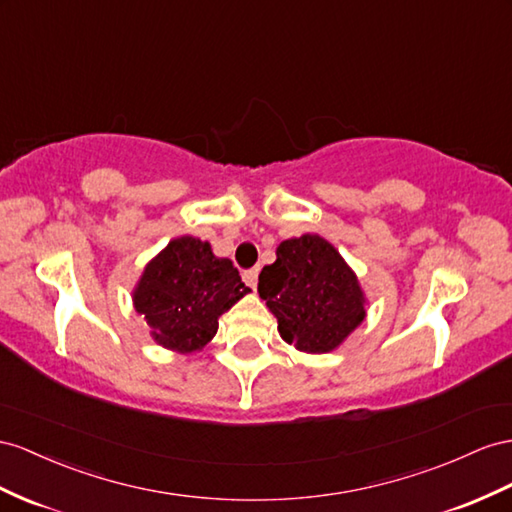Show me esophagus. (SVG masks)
Here are the masks:
<instances>
[{
  "label": "esophagus",
  "instance_id": "obj_1",
  "mask_svg": "<svg viewBox=\"0 0 512 512\" xmlns=\"http://www.w3.org/2000/svg\"><path fill=\"white\" fill-rule=\"evenodd\" d=\"M242 279H244L246 285H251L253 290H255V287H257V279H259V268H248V270H244Z\"/></svg>",
  "mask_w": 512,
  "mask_h": 512
}]
</instances>
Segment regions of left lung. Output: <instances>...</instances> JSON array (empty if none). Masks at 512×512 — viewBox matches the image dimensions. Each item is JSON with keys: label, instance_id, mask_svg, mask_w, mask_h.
<instances>
[{"label": "left lung", "instance_id": "8db88e82", "mask_svg": "<svg viewBox=\"0 0 512 512\" xmlns=\"http://www.w3.org/2000/svg\"><path fill=\"white\" fill-rule=\"evenodd\" d=\"M257 292L277 316L281 337L303 352L337 348L365 318L355 272L320 235L281 242Z\"/></svg>", "mask_w": 512, "mask_h": 512}]
</instances>
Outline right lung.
Returning a JSON list of instances; mask_svg holds the SVG:
<instances>
[{
	"label": "right lung",
	"instance_id": "1",
	"mask_svg": "<svg viewBox=\"0 0 512 512\" xmlns=\"http://www.w3.org/2000/svg\"><path fill=\"white\" fill-rule=\"evenodd\" d=\"M248 292L231 259H220L207 242L183 235L144 268L134 305L157 344L194 352L216 335L222 313Z\"/></svg>",
	"mask_w": 512,
	"mask_h": 512
}]
</instances>
